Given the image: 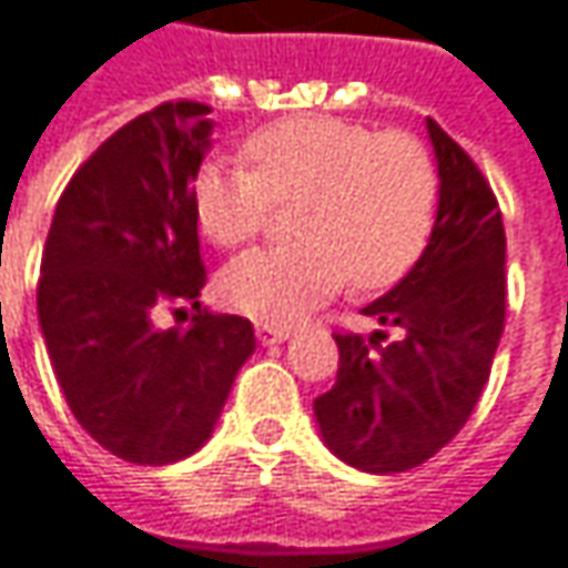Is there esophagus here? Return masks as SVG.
Returning <instances> with one entry per match:
<instances>
[{
	"label": "esophagus",
	"mask_w": 568,
	"mask_h": 568,
	"mask_svg": "<svg viewBox=\"0 0 568 568\" xmlns=\"http://www.w3.org/2000/svg\"><path fill=\"white\" fill-rule=\"evenodd\" d=\"M255 335L262 345H277V342H287L294 332L291 326H277V323H255Z\"/></svg>",
	"instance_id": "esophagus-1"
}]
</instances>
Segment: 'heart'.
<instances>
[{"mask_svg":"<svg viewBox=\"0 0 568 568\" xmlns=\"http://www.w3.org/2000/svg\"><path fill=\"white\" fill-rule=\"evenodd\" d=\"M252 172L197 169L191 204L201 233L223 248L265 230L274 204L297 201L291 245L245 252L220 274V297L262 323H297L345 277L361 291L396 284L425 252L438 211V165L403 130L338 118H287L242 143Z\"/></svg>","mask_w":568,"mask_h":568,"instance_id":"heart-1","label":"heart"}]
</instances>
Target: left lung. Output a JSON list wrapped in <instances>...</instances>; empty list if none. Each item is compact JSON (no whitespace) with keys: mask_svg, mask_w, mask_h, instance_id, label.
Returning a JSON list of instances; mask_svg holds the SVG:
<instances>
[{"mask_svg":"<svg viewBox=\"0 0 568 568\" xmlns=\"http://www.w3.org/2000/svg\"><path fill=\"white\" fill-rule=\"evenodd\" d=\"M438 213L409 274L361 313L394 328L335 335V386L313 403L326 447L361 473H406L467 425L505 328V226L476 162L428 118Z\"/></svg>","mask_w":568,"mask_h":568,"instance_id":"8db88e82","label":"left lung"}]
</instances>
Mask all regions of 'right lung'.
Listing matches in <instances>:
<instances>
[{"label":"right lung","instance_id":"obj_1","mask_svg":"<svg viewBox=\"0 0 568 568\" xmlns=\"http://www.w3.org/2000/svg\"><path fill=\"white\" fill-rule=\"evenodd\" d=\"M207 104L165 101L111 133L72 175L47 233L38 320L75 422L114 457L165 467L201 450L240 367L252 323L201 310L191 185L211 150ZM191 302L187 329L155 310Z\"/></svg>","mask_w":568,"mask_h":568}]
</instances>
